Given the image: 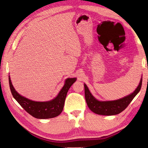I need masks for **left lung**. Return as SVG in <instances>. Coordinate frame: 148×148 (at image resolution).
I'll list each match as a JSON object with an SVG mask.
<instances>
[{
	"mask_svg": "<svg viewBox=\"0 0 148 148\" xmlns=\"http://www.w3.org/2000/svg\"><path fill=\"white\" fill-rule=\"evenodd\" d=\"M142 85V78L138 86L131 95L122 99L112 101H99L96 99L89 91L87 86L84 84V96L88 107L95 114L102 115H113L122 112L130 104L133 98L140 91Z\"/></svg>",
	"mask_w": 148,
	"mask_h": 148,
	"instance_id": "left-lung-1",
	"label": "left lung"
}]
</instances>
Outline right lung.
Returning a JSON list of instances; mask_svg holds the SVG:
<instances>
[{
	"label": "right lung",
	"instance_id": "add662e5",
	"mask_svg": "<svg viewBox=\"0 0 148 148\" xmlns=\"http://www.w3.org/2000/svg\"><path fill=\"white\" fill-rule=\"evenodd\" d=\"M77 78H67L65 85L58 96L52 101L47 102H36L21 96L13 88L10 77H8L10 91L13 97L28 114L36 119H46L56 117L63 110L65 100L70 86Z\"/></svg>",
	"mask_w": 148,
	"mask_h": 148
}]
</instances>
